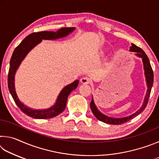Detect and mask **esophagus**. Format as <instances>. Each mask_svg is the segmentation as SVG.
<instances>
[{
	"label": "esophagus",
	"instance_id": "34e87169",
	"mask_svg": "<svg viewBox=\"0 0 159 159\" xmlns=\"http://www.w3.org/2000/svg\"><path fill=\"white\" fill-rule=\"evenodd\" d=\"M80 83H83V84H88L90 83V79L88 77H83L81 79H80Z\"/></svg>",
	"mask_w": 159,
	"mask_h": 159
}]
</instances>
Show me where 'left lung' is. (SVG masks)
<instances>
[{"label": "left lung", "instance_id": "1", "mask_svg": "<svg viewBox=\"0 0 159 159\" xmlns=\"http://www.w3.org/2000/svg\"><path fill=\"white\" fill-rule=\"evenodd\" d=\"M130 51L132 52L135 53V55L137 57H140L142 60V62H143L144 65V75L145 78H146V82L147 85L146 95L144 97L143 104H142V105L140 108H139V109H138L135 113H134L133 114L123 118H113L107 116L102 114V112H100V111H99L98 107H96L95 102H94L93 99V97L92 96V101L90 102V108L91 110H92L93 114L95 115V116L98 118L99 120L107 123V124L120 125L125 122L129 121L131 118H133L141 114V113L144 111L147 105L148 101H149L151 90H152V88L153 85V82H154V73H153V70L152 69V66H151L149 60V58H148L147 55L144 52V50H142L140 48L136 46V45L133 43H132V45L130 48Z\"/></svg>", "mask_w": 159, "mask_h": 159}]
</instances>
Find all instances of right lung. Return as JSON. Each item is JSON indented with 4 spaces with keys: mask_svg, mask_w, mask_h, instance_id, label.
I'll return each instance as SVG.
<instances>
[{
    "mask_svg": "<svg viewBox=\"0 0 159 159\" xmlns=\"http://www.w3.org/2000/svg\"><path fill=\"white\" fill-rule=\"evenodd\" d=\"M75 30V27H64L57 31H41L32 33L26 36L21 43L15 48L10 59V69L8 73L7 85L10 94L16 104L21 111L31 118L37 119H47L51 118L61 114L66 107L68 96L72 90L76 89L79 85V80L65 86L59 94L55 104L50 108L45 109H34L25 105L17 97L15 86V76L21 61L27 55V54L39 44L43 40H56L66 37Z\"/></svg>",
    "mask_w": 159,
    "mask_h": 159,
    "instance_id": "1",
    "label": "right lung"
}]
</instances>
